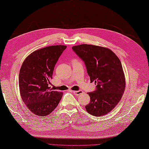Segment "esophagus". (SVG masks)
I'll list each match as a JSON object with an SVG mask.
<instances>
[{"label":"esophagus","instance_id":"1","mask_svg":"<svg viewBox=\"0 0 149 149\" xmlns=\"http://www.w3.org/2000/svg\"><path fill=\"white\" fill-rule=\"evenodd\" d=\"M73 93H74V95L78 96V95H80L81 94H82L83 93V91H81V90H79V91H73Z\"/></svg>","mask_w":149,"mask_h":149}]
</instances>
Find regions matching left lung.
I'll return each mask as SVG.
<instances>
[{"instance_id":"obj_1","label":"left lung","mask_w":149,"mask_h":149,"mask_svg":"<svg viewBox=\"0 0 149 149\" xmlns=\"http://www.w3.org/2000/svg\"><path fill=\"white\" fill-rule=\"evenodd\" d=\"M84 61L96 90L88 93L90 102L86 111L94 116L108 113L117 105L125 89V77L119 58L108 48L82 44L72 47Z\"/></svg>"}]
</instances>
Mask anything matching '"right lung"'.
<instances>
[{"instance_id":"1","label":"right lung","mask_w":149,"mask_h":149,"mask_svg":"<svg viewBox=\"0 0 149 149\" xmlns=\"http://www.w3.org/2000/svg\"><path fill=\"white\" fill-rule=\"evenodd\" d=\"M65 45H53L36 50L25 59L19 71V85L21 98L29 110L38 116L54 111L63 92L50 89L54 66Z\"/></svg>"}]
</instances>
